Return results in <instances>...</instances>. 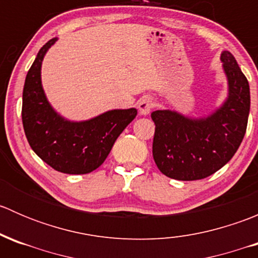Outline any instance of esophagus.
<instances>
[{"instance_id":"obj_1","label":"esophagus","mask_w":258,"mask_h":258,"mask_svg":"<svg viewBox=\"0 0 258 258\" xmlns=\"http://www.w3.org/2000/svg\"><path fill=\"white\" fill-rule=\"evenodd\" d=\"M155 106V102H153V98L150 97V96H145L141 100L139 101V110L140 113L144 114V116H147L148 113L151 112V110Z\"/></svg>"}]
</instances>
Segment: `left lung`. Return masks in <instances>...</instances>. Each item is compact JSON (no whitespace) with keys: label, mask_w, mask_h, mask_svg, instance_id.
Segmentation results:
<instances>
[{"label":"left lung","mask_w":258,"mask_h":258,"mask_svg":"<svg viewBox=\"0 0 258 258\" xmlns=\"http://www.w3.org/2000/svg\"><path fill=\"white\" fill-rule=\"evenodd\" d=\"M228 93L206 117L184 116L172 110L151 113L156 124L153 160L167 177L179 181L206 178L222 168L240 147L249 113V85L228 51L221 53Z\"/></svg>","instance_id":"8db88e82"}]
</instances>
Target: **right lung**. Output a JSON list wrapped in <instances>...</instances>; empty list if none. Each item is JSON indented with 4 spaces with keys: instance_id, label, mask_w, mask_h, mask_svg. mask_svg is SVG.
I'll return each mask as SVG.
<instances>
[{
    "instance_id": "obj_1",
    "label": "right lung",
    "mask_w": 258,
    "mask_h": 258,
    "mask_svg": "<svg viewBox=\"0 0 258 258\" xmlns=\"http://www.w3.org/2000/svg\"><path fill=\"white\" fill-rule=\"evenodd\" d=\"M57 37L38 51L28 70L22 95V123L36 155L53 170L85 175L100 167L124 128L136 117V108L111 110L86 121H70L48 102L41 81L45 54Z\"/></svg>"
}]
</instances>
